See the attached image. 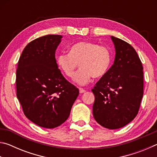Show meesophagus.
Listing matches in <instances>:
<instances>
[{
  "mask_svg": "<svg viewBox=\"0 0 157 157\" xmlns=\"http://www.w3.org/2000/svg\"><path fill=\"white\" fill-rule=\"evenodd\" d=\"M79 93H80V94H84V93L86 92V91H85L84 89H82V88H79Z\"/></svg>",
  "mask_w": 157,
  "mask_h": 157,
  "instance_id": "obj_1",
  "label": "esophagus"
}]
</instances>
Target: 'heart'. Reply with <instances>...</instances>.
<instances>
[{"label": "heart", "mask_w": 157, "mask_h": 157, "mask_svg": "<svg viewBox=\"0 0 157 157\" xmlns=\"http://www.w3.org/2000/svg\"><path fill=\"white\" fill-rule=\"evenodd\" d=\"M59 68L66 76L72 78L79 63L80 68L74 76V82L84 85L95 78L104 76L109 68L111 54L107 47L89 41H80L71 47L69 53L56 57Z\"/></svg>", "instance_id": "heart-1"}]
</instances>
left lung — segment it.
Wrapping results in <instances>:
<instances>
[{"label": "left lung", "mask_w": 157, "mask_h": 157, "mask_svg": "<svg viewBox=\"0 0 157 157\" xmlns=\"http://www.w3.org/2000/svg\"><path fill=\"white\" fill-rule=\"evenodd\" d=\"M115 48L113 64L95 84L93 114L101 126L121 128L136 116L143 95V68L136 50L111 36Z\"/></svg>", "instance_id": "obj_1"}]
</instances>
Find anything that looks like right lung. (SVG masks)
Masks as SVG:
<instances>
[{"mask_svg": "<svg viewBox=\"0 0 157 157\" xmlns=\"http://www.w3.org/2000/svg\"><path fill=\"white\" fill-rule=\"evenodd\" d=\"M62 35L48 34L32 41L23 50L17 70V96L25 116L48 129L67 120L79 95L63 78L55 59Z\"/></svg>", "mask_w": 157, "mask_h": 157, "instance_id": "obj_1", "label": "right lung"}]
</instances>
